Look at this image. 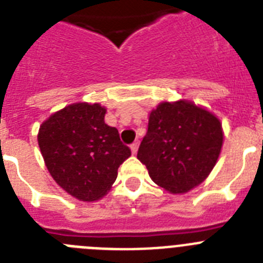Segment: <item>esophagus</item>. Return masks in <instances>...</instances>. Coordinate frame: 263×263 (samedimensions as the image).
Wrapping results in <instances>:
<instances>
[{
    "mask_svg": "<svg viewBox=\"0 0 263 263\" xmlns=\"http://www.w3.org/2000/svg\"><path fill=\"white\" fill-rule=\"evenodd\" d=\"M138 147H139V142L138 141H136L134 143H132V146H130V150H132V154H137V152H138Z\"/></svg>",
    "mask_w": 263,
    "mask_h": 263,
    "instance_id": "obj_1",
    "label": "esophagus"
}]
</instances>
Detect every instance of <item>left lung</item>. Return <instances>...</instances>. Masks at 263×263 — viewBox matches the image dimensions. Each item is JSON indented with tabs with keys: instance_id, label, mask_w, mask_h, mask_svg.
<instances>
[{
	"instance_id": "8db88e82",
	"label": "left lung",
	"mask_w": 263,
	"mask_h": 263,
	"mask_svg": "<svg viewBox=\"0 0 263 263\" xmlns=\"http://www.w3.org/2000/svg\"><path fill=\"white\" fill-rule=\"evenodd\" d=\"M222 141L221 122L212 111L188 100L163 101L148 115L137 158L155 184L170 194H185L208 178Z\"/></svg>"
}]
</instances>
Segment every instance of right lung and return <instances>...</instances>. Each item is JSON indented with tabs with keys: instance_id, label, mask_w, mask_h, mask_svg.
<instances>
[{
	"instance_id": "right-lung-1",
	"label": "right lung",
	"mask_w": 263,
	"mask_h": 263,
	"mask_svg": "<svg viewBox=\"0 0 263 263\" xmlns=\"http://www.w3.org/2000/svg\"><path fill=\"white\" fill-rule=\"evenodd\" d=\"M106 109L99 103H75L43 121L38 145L52 179L81 201L105 196L118 167L130 157L118 130L105 124Z\"/></svg>"
}]
</instances>
